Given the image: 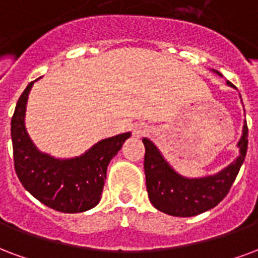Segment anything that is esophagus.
<instances>
[{
    "mask_svg": "<svg viewBox=\"0 0 258 258\" xmlns=\"http://www.w3.org/2000/svg\"><path fill=\"white\" fill-rule=\"evenodd\" d=\"M148 133V126L144 123H136L133 126V136L136 139H142L143 136H146Z\"/></svg>",
    "mask_w": 258,
    "mask_h": 258,
    "instance_id": "34e87169",
    "label": "esophagus"
}]
</instances>
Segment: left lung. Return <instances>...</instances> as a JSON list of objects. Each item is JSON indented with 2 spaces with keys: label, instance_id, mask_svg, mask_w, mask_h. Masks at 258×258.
Returning <instances> with one entry per match:
<instances>
[{
  "label": "left lung",
  "instance_id": "left-lung-1",
  "mask_svg": "<svg viewBox=\"0 0 258 258\" xmlns=\"http://www.w3.org/2000/svg\"><path fill=\"white\" fill-rule=\"evenodd\" d=\"M221 77L219 71L212 70ZM227 85H234L227 81ZM240 97V95H239ZM144 172L150 202L159 212L174 217H192L213 209L224 199L238 176L247 151V125L243 121L242 136L236 147L239 155L220 172L202 177H185L172 168L154 143L144 137Z\"/></svg>",
  "mask_w": 258,
  "mask_h": 258
}]
</instances>
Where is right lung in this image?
Segmentation results:
<instances>
[{"mask_svg": "<svg viewBox=\"0 0 258 258\" xmlns=\"http://www.w3.org/2000/svg\"><path fill=\"white\" fill-rule=\"evenodd\" d=\"M34 82L20 96L11 122L16 174L24 188L45 206L61 213L86 212L100 202L107 166L132 133L103 139L78 157L56 158L39 151L24 122Z\"/></svg>", "mask_w": 258, "mask_h": 258, "instance_id": "obj_1", "label": "right lung"}]
</instances>
